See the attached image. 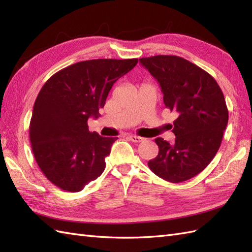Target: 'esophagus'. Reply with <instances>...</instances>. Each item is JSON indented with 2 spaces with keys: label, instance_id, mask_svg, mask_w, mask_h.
I'll use <instances>...</instances> for the list:
<instances>
[{
  "label": "esophagus",
  "instance_id": "1",
  "mask_svg": "<svg viewBox=\"0 0 252 252\" xmlns=\"http://www.w3.org/2000/svg\"><path fill=\"white\" fill-rule=\"evenodd\" d=\"M129 138H130V141L134 142V143H141V142H143L144 140H145V138H144V137L137 136V135H129Z\"/></svg>",
  "mask_w": 252,
  "mask_h": 252
}]
</instances>
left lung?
I'll return each mask as SVG.
<instances>
[{
	"label": "left lung",
	"mask_w": 252,
	"mask_h": 252,
	"mask_svg": "<svg viewBox=\"0 0 252 252\" xmlns=\"http://www.w3.org/2000/svg\"><path fill=\"white\" fill-rule=\"evenodd\" d=\"M140 63L158 81L165 107L179 115L173 122L175 142L157 137L158 156L148 167L171 183L194 178L215 158L226 129L228 111L222 91L210 74L182 57L158 55Z\"/></svg>",
	"instance_id": "1"
}]
</instances>
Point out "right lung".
I'll list each match as a JSON object with an SVG mask.
<instances>
[{
	"instance_id": "right-lung-1",
	"label": "right lung",
	"mask_w": 252,
	"mask_h": 252,
	"mask_svg": "<svg viewBox=\"0 0 252 252\" xmlns=\"http://www.w3.org/2000/svg\"><path fill=\"white\" fill-rule=\"evenodd\" d=\"M133 60L73 63L47 80L34 101L29 126L35 161L53 184L80 191L104 172L105 158L118 137L90 132L118 79L136 66Z\"/></svg>"
}]
</instances>
